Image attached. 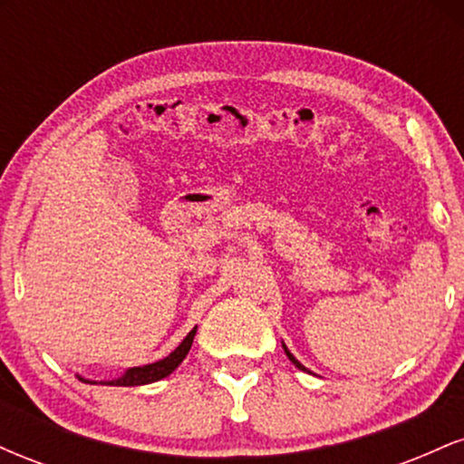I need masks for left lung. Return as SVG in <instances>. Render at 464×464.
<instances>
[{"instance_id": "obj_1", "label": "left lung", "mask_w": 464, "mask_h": 464, "mask_svg": "<svg viewBox=\"0 0 464 464\" xmlns=\"http://www.w3.org/2000/svg\"><path fill=\"white\" fill-rule=\"evenodd\" d=\"M284 349H285V344H284ZM285 355H287V358H290V362H292V364H296V369H301V371H307V369H305V366H303V364H301V362H299V360H296V358H295V355H292V353H290V351H287V349H285Z\"/></svg>"}]
</instances>
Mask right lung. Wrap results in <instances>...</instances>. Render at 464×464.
I'll list each match as a JSON object with an SVG mask.
<instances>
[{
    "label": "right lung",
    "mask_w": 464,
    "mask_h": 464,
    "mask_svg": "<svg viewBox=\"0 0 464 464\" xmlns=\"http://www.w3.org/2000/svg\"><path fill=\"white\" fill-rule=\"evenodd\" d=\"M194 335H196V327L191 329L188 335H185L183 343H180L179 347L168 355V358L154 362V364L135 366V369L126 371L120 380L102 382V384H106V386H143V384H152V382L163 380V377H168L169 372L177 369L180 362L185 360V355L189 353L191 343H194ZM89 384H92V382H89Z\"/></svg>",
    "instance_id": "right-lung-1"
}]
</instances>
